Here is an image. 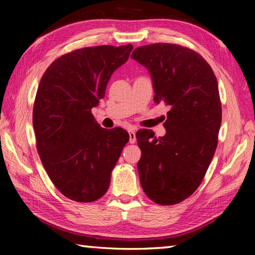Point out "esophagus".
Segmentation results:
<instances>
[{
    "label": "esophagus",
    "instance_id": "34e87169",
    "mask_svg": "<svg viewBox=\"0 0 255 255\" xmlns=\"http://www.w3.org/2000/svg\"><path fill=\"white\" fill-rule=\"evenodd\" d=\"M128 133H129V143L135 144L136 143V132H135V130L130 129V130L128 131Z\"/></svg>",
    "mask_w": 255,
    "mask_h": 255
}]
</instances>
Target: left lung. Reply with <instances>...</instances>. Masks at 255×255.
Returning a JSON list of instances; mask_svg holds the SVG:
<instances>
[{
	"mask_svg": "<svg viewBox=\"0 0 255 255\" xmlns=\"http://www.w3.org/2000/svg\"><path fill=\"white\" fill-rule=\"evenodd\" d=\"M131 58L148 68L154 101L170 106L165 136L157 138L150 129L136 132L141 188L155 204L176 205L199 187L217 148L222 124L217 79L201 55L180 45L141 46Z\"/></svg>",
	"mask_w": 255,
	"mask_h": 255,
	"instance_id": "1",
	"label": "left lung"
}]
</instances>
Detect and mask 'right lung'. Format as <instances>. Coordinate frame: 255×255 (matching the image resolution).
<instances>
[{
  "label": "right lung",
  "instance_id": "1",
  "mask_svg": "<svg viewBox=\"0 0 255 255\" xmlns=\"http://www.w3.org/2000/svg\"><path fill=\"white\" fill-rule=\"evenodd\" d=\"M131 50L130 44L73 50L41 77L32 111L37 150L51 182L68 199L92 202L109 188L129 135L119 127L102 128L91 110Z\"/></svg>",
  "mask_w": 255,
  "mask_h": 255
}]
</instances>
